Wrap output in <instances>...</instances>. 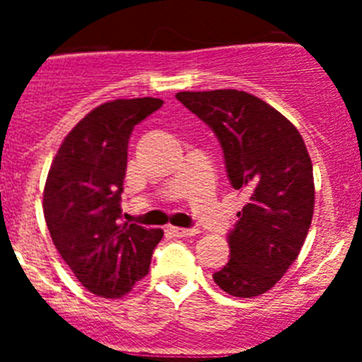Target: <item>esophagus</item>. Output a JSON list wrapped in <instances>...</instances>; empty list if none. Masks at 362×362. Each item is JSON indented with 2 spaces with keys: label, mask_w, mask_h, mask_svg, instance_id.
Wrapping results in <instances>:
<instances>
[{
  "label": "esophagus",
  "mask_w": 362,
  "mask_h": 362,
  "mask_svg": "<svg viewBox=\"0 0 362 362\" xmlns=\"http://www.w3.org/2000/svg\"><path fill=\"white\" fill-rule=\"evenodd\" d=\"M166 232H170L175 238H192V235H197L199 230L197 228H181V226H166Z\"/></svg>",
  "instance_id": "34e87169"
}]
</instances>
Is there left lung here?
<instances>
[{"mask_svg":"<svg viewBox=\"0 0 362 362\" xmlns=\"http://www.w3.org/2000/svg\"><path fill=\"white\" fill-rule=\"evenodd\" d=\"M175 98L214 130L230 185L246 197L228 232V263L214 281L233 297L268 292L297 259L312 225L315 190L305 141L283 114L248 92Z\"/></svg>","mask_w":362,"mask_h":362,"instance_id":"obj_1","label":"left lung"}]
</instances>
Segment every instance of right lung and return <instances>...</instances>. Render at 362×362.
Listing matches in <instances>:
<instances>
[{"instance_id": "right-lung-1", "label": "right lung", "mask_w": 362, "mask_h": 362, "mask_svg": "<svg viewBox=\"0 0 362 362\" xmlns=\"http://www.w3.org/2000/svg\"><path fill=\"white\" fill-rule=\"evenodd\" d=\"M158 98L116 99L86 114L62 143L43 192L54 246L94 296L117 299L148 274L161 228L121 219L129 139L161 108Z\"/></svg>"}]
</instances>
